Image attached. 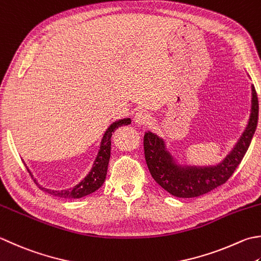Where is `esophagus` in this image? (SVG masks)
Listing matches in <instances>:
<instances>
[{"mask_svg":"<svg viewBox=\"0 0 261 261\" xmlns=\"http://www.w3.org/2000/svg\"><path fill=\"white\" fill-rule=\"evenodd\" d=\"M150 120H151V116L146 111L137 112L136 115H135V122L139 125H146V124L149 123Z\"/></svg>","mask_w":261,"mask_h":261,"instance_id":"esophagus-1","label":"esophagus"}]
</instances>
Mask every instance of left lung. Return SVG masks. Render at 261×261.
<instances>
[{
  "label": "left lung",
  "instance_id": "obj_1",
  "mask_svg": "<svg viewBox=\"0 0 261 261\" xmlns=\"http://www.w3.org/2000/svg\"><path fill=\"white\" fill-rule=\"evenodd\" d=\"M251 91V113L246 130L232 151L215 166L177 165L171 152L166 149L164 140L152 132H146L144 137L146 163L158 185L177 198L199 197L224 185L241 163L256 131L259 105L253 85Z\"/></svg>",
  "mask_w": 261,
  "mask_h": 261
}]
</instances>
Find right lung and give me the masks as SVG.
<instances>
[{"instance_id": "obj_1", "label": "right lung", "mask_w": 261, "mask_h": 261, "mask_svg": "<svg viewBox=\"0 0 261 261\" xmlns=\"http://www.w3.org/2000/svg\"><path fill=\"white\" fill-rule=\"evenodd\" d=\"M130 123H131V119L127 117V119L116 121L109 126V129L106 130L103 139H101L98 155L96 157L93 168L90 170L89 174L87 175L84 180L79 183V185H76L75 187L71 189H68V190H61V191L49 190V189L42 188V187L39 188L45 192L50 193V195L62 197V198H71V199L83 198L85 196H88L90 193L95 192L96 190H98V189L103 186V183L106 178V174H107V166H109V162L111 157L112 134H113L116 127H119L121 125H127ZM28 172L30 173L29 170ZM30 175H32V173H30Z\"/></svg>"}]
</instances>
